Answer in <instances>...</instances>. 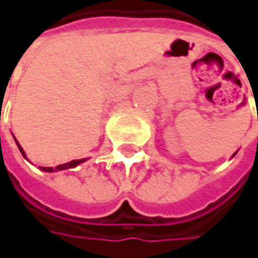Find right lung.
<instances>
[{
	"label": "right lung",
	"mask_w": 258,
	"mask_h": 258,
	"mask_svg": "<svg viewBox=\"0 0 258 258\" xmlns=\"http://www.w3.org/2000/svg\"><path fill=\"white\" fill-rule=\"evenodd\" d=\"M17 145H18L19 151H21V154L25 157V152H24V150H22V147L19 145L18 141H17ZM26 158V157H25ZM86 159H75V161H70V162H68V164H62V165H57L55 166V168H52V166H39V169H42V171H45V172H55V171H63V169H69V168H75L76 165H79L80 162H85Z\"/></svg>",
	"instance_id": "obj_1"
}]
</instances>
